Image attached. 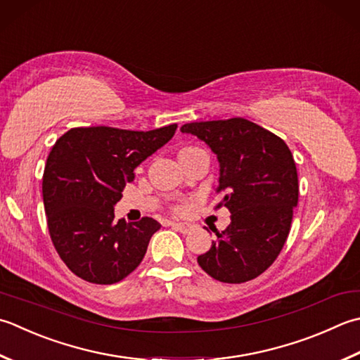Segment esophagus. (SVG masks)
Listing matches in <instances>:
<instances>
[{
  "instance_id": "1",
  "label": "esophagus",
  "mask_w": 360,
  "mask_h": 360,
  "mask_svg": "<svg viewBox=\"0 0 360 360\" xmlns=\"http://www.w3.org/2000/svg\"><path fill=\"white\" fill-rule=\"evenodd\" d=\"M170 224H172L173 229L182 232V234H188V232L193 229L192 224H188V223H176V221H173V223H170Z\"/></svg>"
}]
</instances>
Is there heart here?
I'll list each match as a JSON object with an SVG mask.
<instances>
[{
	"instance_id": "1",
	"label": "heart",
	"mask_w": 360,
	"mask_h": 360,
	"mask_svg": "<svg viewBox=\"0 0 360 360\" xmlns=\"http://www.w3.org/2000/svg\"><path fill=\"white\" fill-rule=\"evenodd\" d=\"M184 150H187V148H184Z\"/></svg>"
}]
</instances>
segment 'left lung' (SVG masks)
Wrapping results in <instances>:
<instances>
[{
	"instance_id": "1",
	"label": "left lung",
	"mask_w": 360,
	"mask_h": 360,
	"mask_svg": "<svg viewBox=\"0 0 360 360\" xmlns=\"http://www.w3.org/2000/svg\"><path fill=\"white\" fill-rule=\"evenodd\" d=\"M217 154L220 164L217 207L231 212L229 226L218 232L198 264L209 276L228 284L257 278L276 260L290 232L298 204V173L281 137L245 118L187 123Z\"/></svg>"
}]
</instances>
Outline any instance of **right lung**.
I'll use <instances>...</instances> for the list:
<instances>
[{
  "label": "right lung",
  "instance_id": "1",
  "mask_svg": "<svg viewBox=\"0 0 360 360\" xmlns=\"http://www.w3.org/2000/svg\"><path fill=\"white\" fill-rule=\"evenodd\" d=\"M178 124L153 131L91 126L67 131L44 172V206L56 251L76 276L115 284L137 269L160 224L150 217L126 224L114 206L134 170L174 136Z\"/></svg>",
  "mask_w": 360,
  "mask_h": 360
}]
</instances>
